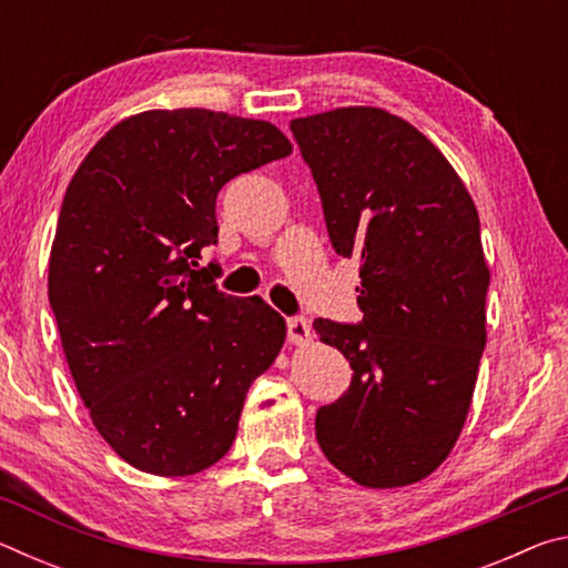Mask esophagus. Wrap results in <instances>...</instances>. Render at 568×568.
Instances as JSON below:
<instances>
[{
  "mask_svg": "<svg viewBox=\"0 0 568 568\" xmlns=\"http://www.w3.org/2000/svg\"><path fill=\"white\" fill-rule=\"evenodd\" d=\"M311 325H307L305 318L301 315H295V318H287V341L293 345H307L311 343Z\"/></svg>",
  "mask_w": 568,
  "mask_h": 568,
  "instance_id": "esophagus-1",
  "label": "esophagus"
}]
</instances>
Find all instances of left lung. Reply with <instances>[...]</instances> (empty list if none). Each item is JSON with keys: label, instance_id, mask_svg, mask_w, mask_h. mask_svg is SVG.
<instances>
[{"label": "left lung", "instance_id": "1", "mask_svg": "<svg viewBox=\"0 0 568 568\" xmlns=\"http://www.w3.org/2000/svg\"><path fill=\"white\" fill-rule=\"evenodd\" d=\"M291 130L335 253L361 261L363 321L313 323L353 368L315 436L355 484H416L456 446L486 345L476 205L434 142L386 110L341 108Z\"/></svg>", "mask_w": 568, "mask_h": 568}]
</instances>
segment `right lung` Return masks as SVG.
Returning <instances> with one entry per match:
<instances>
[{
    "label": "right lung",
    "instance_id": "1",
    "mask_svg": "<svg viewBox=\"0 0 568 568\" xmlns=\"http://www.w3.org/2000/svg\"><path fill=\"white\" fill-rule=\"evenodd\" d=\"M291 152L265 120L150 110L114 124L64 192L50 253L64 358L94 428L145 474L217 464L283 348V315L220 293L197 257L217 243L220 187Z\"/></svg>",
    "mask_w": 568,
    "mask_h": 568
}]
</instances>
